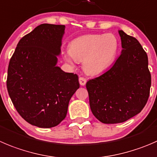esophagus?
I'll use <instances>...</instances> for the list:
<instances>
[{"instance_id":"34e87169","label":"esophagus","mask_w":157,"mask_h":157,"mask_svg":"<svg viewBox=\"0 0 157 157\" xmlns=\"http://www.w3.org/2000/svg\"><path fill=\"white\" fill-rule=\"evenodd\" d=\"M79 83H80V84L81 85V86H84L86 83V80L85 78H83V77H80V78H79Z\"/></svg>"}]
</instances>
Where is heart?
<instances>
[{
  "label": "heart",
  "mask_w": 157,
  "mask_h": 157,
  "mask_svg": "<svg viewBox=\"0 0 157 157\" xmlns=\"http://www.w3.org/2000/svg\"><path fill=\"white\" fill-rule=\"evenodd\" d=\"M119 48L115 35L90 34L80 36L70 44L65 60L69 63L83 61V69L90 75H97L112 65Z\"/></svg>",
  "instance_id": "b5f03b06"
}]
</instances>
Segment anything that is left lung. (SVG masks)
<instances>
[{
    "label": "left lung",
    "instance_id": "obj_1",
    "mask_svg": "<svg viewBox=\"0 0 157 157\" xmlns=\"http://www.w3.org/2000/svg\"><path fill=\"white\" fill-rule=\"evenodd\" d=\"M122 51L112 67L86 82L90 106L103 124H119L141 112L151 86L147 53L136 38L119 30Z\"/></svg>",
    "mask_w": 157,
    "mask_h": 157
}]
</instances>
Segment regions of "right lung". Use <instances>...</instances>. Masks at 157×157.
Segmentation results:
<instances>
[{"mask_svg": "<svg viewBox=\"0 0 157 157\" xmlns=\"http://www.w3.org/2000/svg\"><path fill=\"white\" fill-rule=\"evenodd\" d=\"M64 25L43 24L18 42L7 70V88L18 113L40 128L58 125L80 87L78 76L57 66Z\"/></svg>", "mask_w": 157, "mask_h": 157, "instance_id": "add662e5", "label": "right lung"}]
</instances>
